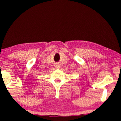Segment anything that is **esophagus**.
<instances>
[{"label": "esophagus", "instance_id": "34e87169", "mask_svg": "<svg viewBox=\"0 0 121 121\" xmlns=\"http://www.w3.org/2000/svg\"><path fill=\"white\" fill-rule=\"evenodd\" d=\"M55 67H56V69H60L61 68V66L60 65L58 64V63H57V64L55 65Z\"/></svg>", "mask_w": 121, "mask_h": 121}]
</instances>
